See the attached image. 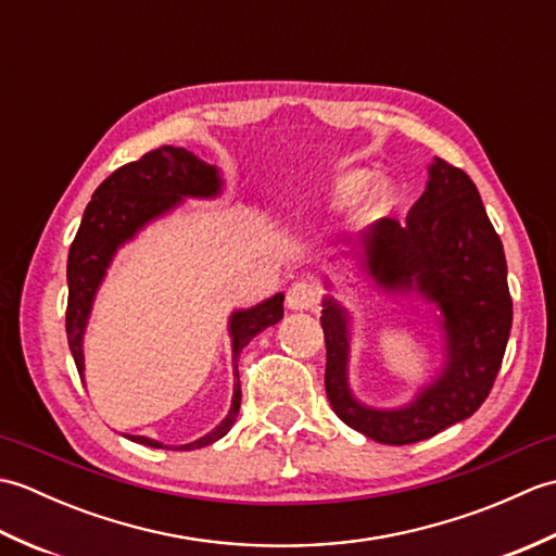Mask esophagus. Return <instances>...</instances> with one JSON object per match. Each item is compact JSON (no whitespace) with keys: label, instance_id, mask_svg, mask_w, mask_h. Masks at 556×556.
<instances>
[{"label":"esophagus","instance_id":"1","mask_svg":"<svg viewBox=\"0 0 556 556\" xmlns=\"http://www.w3.org/2000/svg\"><path fill=\"white\" fill-rule=\"evenodd\" d=\"M320 299V291L311 281H296L287 291V305L291 311H308Z\"/></svg>","mask_w":556,"mask_h":556}]
</instances>
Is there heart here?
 <instances>
[{"label":"heart","mask_w":556,"mask_h":556,"mask_svg":"<svg viewBox=\"0 0 556 556\" xmlns=\"http://www.w3.org/2000/svg\"><path fill=\"white\" fill-rule=\"evenodd\" d=\"M365 179H368V174H365V172H353V174L344 176V179H341L334 188V203L344 205V203H349L351 198H356L358 191L363 188V184H365ZM389 203H392V191H389L387 184H380L370 193L368 205H365V207H368L370 212H382Z\"/></svg>","instance_id":"b5f03b06"}]
</instances>
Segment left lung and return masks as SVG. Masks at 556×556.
I'll use <instances>...</instances> for the list:
<instances>
[{
    "label": "left lung",
    "mask_w": 556,
    "mask_h": 556,
    "mask_svg": "<svg viewBox=\"0 0 556 556\" xmlns=\"http://www.w3.org/2000/svg\"><path fill=\"white\" fill-rule=\"evenodd\" d=\"M356 253L384 291L416 289L444 317L446 368L408 406L377 410L349 392V317L325 299V389L349 428L380 444H413L473 416L497 380L511 332L506 257L470 176L444 160L406 222L384 217L363 236Z\"/></svg>",
    "instance_id": "8db88e82"
}]
</instances>
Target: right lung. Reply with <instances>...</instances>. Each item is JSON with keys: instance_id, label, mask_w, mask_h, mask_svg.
Returning <instances> with one entry per match:
<instances>
[{"instance_id": "obj_1", "label": "right lung", "mask_w": 556, "mask_h": 556, "mask_svg": "<svg viewBox=\"0 0 556 556\" xmlns=\"http://www.w3.org/2000/svg\"><path fill=\"white\" fill-rule=\"evenodd\" d=\"M222 188L217 167L198 160L193 152L174 146H162L157 150L146 152L136 162H128L124 167L112 172L104 179L98 191L92 193L86 212H83L80 227L74 243L68 248V303H66V337L71 356L76 361L78 375L83 380V332L92 308V299L100 281L108 271L112 255L124 241L134 239L138 229H143L150 219H155L164 212L181 203L184 195L191 198H212ZM285 293H277L263 301L255 308L239 311L231 315L229 332L233 344V399L231 410L215 430L207 432L200 440L174 446L191 452V448L207 446L217 442L219 437L229 432L241 408V382H239V353L255 334L265 327L277 325L285 317ZM128 440L146 444L152 448H162L160 442L150 437L126 434Z\"/></svg>"}]
</instances>
